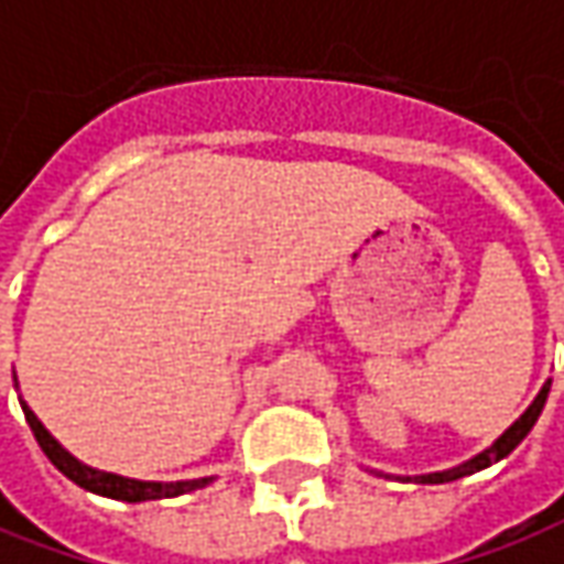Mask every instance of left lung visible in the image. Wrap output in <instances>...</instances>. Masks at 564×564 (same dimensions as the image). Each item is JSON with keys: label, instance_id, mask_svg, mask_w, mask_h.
Returning <instances> with one entry per match:
<instances>
[{"label": "left lung", "instance_id": "8db88e82", "mask_svg": "<svg viewBox=\"0 0 564 564\" xmlns=\"http://www.w3.org/2000/svg\"><path fill=\"white\" fill-rule=\"evenodd\" d=\"M546 393H550V378L543 381V388L538 391V397L531 400V405L519 415V419L507 427V431L491 443V446H486L479 455H474V458H467L464 464H458V467H448V470H436V474H419V476H393V479H400V482H421V486H440V482H455V479H460V476H470V474H479V470H486V467H491V464H498V460H503L510 452H513L525 436L531 433V427H534V421L541 419L543 412V403H546ZM376 476H384V479H391V474H381V470H372Z\"/></svg>", "mask_w": 564, "mask_h": 564}]
</instances>
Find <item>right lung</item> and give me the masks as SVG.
<instances>
[{
	"label": "right lung",
	"mask_w": 564,
	"mask_h": 564,
	"mask_svg": "<svg viewBox=\"0 0 564 564\" xmlns=\"http://www.w3.org/2000/svg\"><path fill=\"white\" fill-rule=\"evenodd\" d=\"M14 388H18V376H14ZM21 409L26 415V424L30 431L39 440L42 452L48 455V460L61 470L66 479H73L76 486H82L85 491H94V495H104V498H112V501H128V503H143V501H161V498H180V495H188V491H198V488L210 486L216 476H200V479H176V482H152V479H131V476H118L109 474V470H97L90 464H82V460L66 452V448L51 436V431L39 421L33 409L26 405V400L21 397Z\"/></svg>",
	"instance_id": "add662e5"
}]
</instances>
